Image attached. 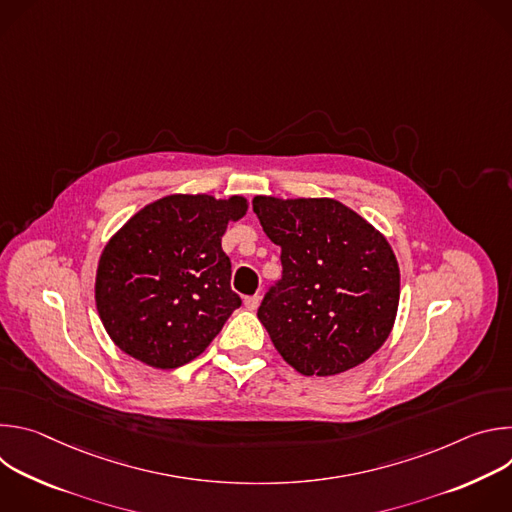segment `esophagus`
<instances>
[{
  "mask_svg": "<svg viewBox=\"0 0 512 512\" xmlns=\"http://www.w3.org/2000/svg\"><path fill=\"white\" fill-rule=\"evenodd\" d=\"M259 302H261L259 296H249V298H245V308L251 310V312H255V310L259 308Z\"/></svg>",
  "mask_w": 512,
  "mask_h": 512,
  "instance_id": "34e87169",
  "label": "esophagus"
}]
</instances>
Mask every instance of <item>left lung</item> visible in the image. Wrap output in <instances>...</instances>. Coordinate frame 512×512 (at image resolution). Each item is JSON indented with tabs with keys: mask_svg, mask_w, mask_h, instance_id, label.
Returning <instances> with one entry per match:
<instances>
[{
	"mask_svg": "<svg viewBox=\"0 0 512 512\" xmlns=\"http://www.w3.org/2000/svg\"><path fill=\"white\" fill-rule=\"evenodd\" d=\"M253 212L281 247L283 277L257 312L281 358L306 377L371 358L395 326L401 291L385 235L334 198L255 196Z\"/></svg>",
	"mask_w": 512,
	"mask_h": 512,
	"instance_id": "8db88e82",
	"label": "left lung"
}]
</instances>
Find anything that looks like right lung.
<instances>
[{
    "label": "right lung",
    "instance_id": "right-lung-1",
    "mask_svg": "<svg viewBox=\"0 0 512 512\" xmlns=\"http://www.w3.org/2000/svg\"><path fill=\"white\" fill-rule=\"evenodd\" d=\"M245 196L170 194L137 210L105 245L95 304L109 338L135 360L170 371L200 356L241 306L221 247Z\"/></svg>",
    "mask_w": 512,
    "mask_h": 512
}]
</instances>
